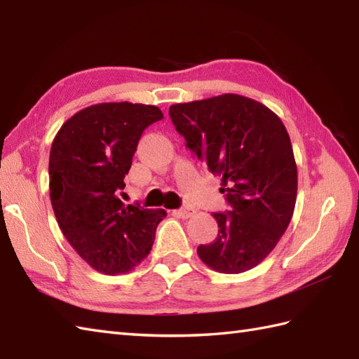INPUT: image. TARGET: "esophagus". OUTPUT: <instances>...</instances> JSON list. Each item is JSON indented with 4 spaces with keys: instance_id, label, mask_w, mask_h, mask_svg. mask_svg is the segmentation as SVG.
I'll list each match as a JSON object with an SVG mask.
<instances>
[{
    "instance_id": "34e87169",
    "label": "esophagus",
    "mask_w": 359,
    "mask_h": 359,
    "mask_svg": "<svg viewBox=\"0 0 359 359\" xmlns=\"http://www.w3.org/2000/svg\"><path fill=\"white\" fill-rule=\"evenodd\" d=\"M194 212H196V211H194L191 207H184V208H180V210H175L174 215L182 217V219H188V217H191V216L194 215Z\"/></svg>"
}]
</instances>
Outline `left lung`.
I'll return each mask as SVG.
<instances>
[{
  "instance_id": "1",
  "label": "left lung",
  "mask_w": 359,
  "mask_h": 359,
  "mask_svg": "<svg viewBox=\"0 0 359 359\" xmlns=\"http://www.w3.org/2000/svg\"><path fill=\"white\" fill-rule=\"evenodd\" d=\"M188 149L222 177L230 211L212 212L217 238L197 247L210 269L238 274L271 253L292 220L297 170L280 118L251 98L224 94L170 106Z\"/></svg>"
}]
</instances>
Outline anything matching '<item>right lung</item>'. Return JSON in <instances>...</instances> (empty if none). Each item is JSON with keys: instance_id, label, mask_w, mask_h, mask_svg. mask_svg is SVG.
<instances>
[{"instance_id": "right-lung-1", "label": "right lung", "mask_w": 359, "mask_h": 359, "mask_svg": "<svg viewBox=\"0 0 359 359\" xmlns=\"http://www.w3.org/2000/svg\"><path fill=\"white\" fill-rule=\"evenodd\" d=\"M162 118L157 106L98 103L74 114L52 142L53 212L67 242L97 271L120 274L139 265L166 216L118 197L143 131Z\"/></svg>"}]
</instances>
